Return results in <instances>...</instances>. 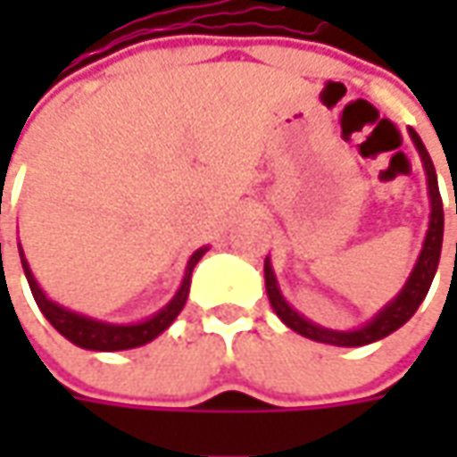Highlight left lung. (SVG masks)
<instances>
[{"instance_id": "left-lung-1", "label": "left lung", "mask_w": 457, "mask_h": 457, "mask_svg": "<svg viewBox=\"0 0 457 457\" xmlns=\"http://www.w3.org/2000/svg\"><path fill=\"white\" fill-rule=\"evenodd\" d=\"M412 134L414 147L420 150V157L425 162V172H428V185H430V201H432V213H430V228H428V237H425V246H422V254L417 259V267L410 274L404 290L396 295L395 303L384 307L378 312L377 318L369 325H363L359 330H351V333H338V330H328V328H320V325L307 323L303 315H297L287 303L285 297L279 295V287H277V279H274L272 267H270V259L264 262V282H267V295H270V303H272L274 312L279 315V320L292 328L295 333L305 336L310 341L318 343H330V345H366V343H374L389 333H395L396 328L407 323L417 312L420 303L425 300V295L430 290L432 277L437 272V264H440V249H443V223H445V216H443V198H440V187H437V175H435V165H432L430 154L425 150L422 139L417 137L414 129H410ZM457 213V208H455Z\"/></svg>"}]
</instances>
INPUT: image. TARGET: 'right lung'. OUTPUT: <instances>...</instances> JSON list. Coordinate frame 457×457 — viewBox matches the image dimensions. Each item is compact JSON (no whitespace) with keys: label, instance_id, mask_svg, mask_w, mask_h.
Wrapping results in <instances>:
<instances>
[{"label":"right lung","instance_id":"right-lung-1","mask_svg":"<svg viewBox=\"0 0 457 457\" xmlns=\"http://www.w3.org/2000/svg\"><path fill=\"white\" fill-rule=\"evenodd\" d=\"M203 254H205V249H198L195 254L190 256L187 270H185L183 285H180L178 295L172 297V303H170L165 310H160L154 318L145 320V323L109 325L91 320V318H83V315H76V312H71V310H65V307L55 305L53 300H47L45 292L37 287V282H35V277L29 272V267H27L25 254L20 252V256H22V270H25L27 282H29L32 297H35L37 307L43 310L45 318L50 320V325H53L61 336H65L68 341L76 343L80 348H88V351H127V348H137V345L150 343L152 338H157L162 330H167L170 323H172V320L180 315V310H183L185 300H187V292H190V274H193V267L198 264V259H201Z\"/></svg>","mask_w":457,"mask_h":457}]
</instances>
